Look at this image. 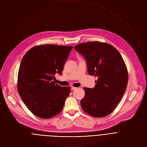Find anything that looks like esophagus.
<instances>
[{
    "label": "esophagus",
    "mask_w": 147,
    "mask_h": 147,
    "mask_svg": "<svg viewBox=\"0 0 147 147\" xmlns=\"http://www.w3.org/2000/svg\"><path fill=\"white\" fill-rule=\"evenodd\" d=\"M76 89H77V88H75V87H73V86L71 87V89H72V90H75Z\"/></svg>",
    "instance_id": "1"
}]
</instances>
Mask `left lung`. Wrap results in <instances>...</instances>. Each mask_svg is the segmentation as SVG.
Wrapping results in <instances>:
<instances>
[{"label":"left lung","mask_w":147,"mask_h":147,"mask_svg":"<svg viewBox=\"0 0 147 147\" xmlns=\"http://www.w3.org/2000/svg\"><path fill=\"white\" fill-rule=\"evenodd\" d=\"M74 48L86 59L89 74L98 78L93 89L84 88L81 107L93 117H105L115 110L127 88L125 62L116 49L107 43L88 42Z\"/></svg>","instance_id":"8db88e82"}]
</instances>
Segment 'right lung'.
Returning a JSON list of instances; mask_svg holds the SVG:
<instances>
[{"mask_svg": "<svg viewBox=\"0 0 147 147\" xmlns=\"http://www.w3.org/2000/svg\"><path fill=\"white\" fill-rule=\"evenodd\" d=\"M72 46L52 44L34 47L23 57L18 74V90L28 109L42 119L59 113L70 87H62L53 80L61 75Z\"/></svg>", "mask_w": 147, "mask_h": 147, "instance_id": "obj_1", "label": "right lung"}]
</instances>
